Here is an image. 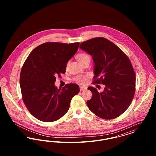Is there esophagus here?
Wrapping results in <instances>:
<instances>
[{"instance_id":"obj_1","label":"esophagus","mask_w":156,"mask_h":156,"mask_svg":"<svg viewBox=\"0 0 156 156\" xmlns=\"http://www.w3.org/2000/svg\"><path fill=\"white\" fill-rule=\"evenodd\" d=\"M87 89V87H82V86L80 87V91H84V90H85Z\"/></svg>"}]
</instances>
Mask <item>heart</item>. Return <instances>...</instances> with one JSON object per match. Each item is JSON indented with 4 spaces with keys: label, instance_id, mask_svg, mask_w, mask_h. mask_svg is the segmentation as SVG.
I'll return each mask as SVG.
<instances>
[{
    "label": "heart",
    "instance_id": "b5f03b06",
    "mask_svg": "<svg viewBox=\"0 0 156 156\" xmlns=\"http://www.w3.org/2000/svg\"><path fill=\"white\" fill-rule=\"evenodd\" d=\"M76 58L81 64L83 62L87 61H90V57L89 55L85 53H81L78 54L76 55ZM87 79H88L87 76H85V77L78 76L76 78V81L80 83H83L85 82V81L87 80Z\"/></svg>",
    "mask_w": 156,
    "mask_h": 156
}]
</instances>
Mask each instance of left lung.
I'll use <instances>...</instances> for the list:
<instances>
[{
    "mask_svg": "<svg viewBox=\"0 0 156 156\" xmlns=\"http://www.w3.org/2000/svg\"><path fill=\"white\" fill-rule=\"evenodd\" d=\"M80 48L92 57L93 83L105 86L102 92L92 87L88 88L92 94L87 102L89 110L102 119L118 117L129 108L135 94L136 75L130 59L116 45L104 37L82 42Z\"/></svg>",
    "mask_w": 156,
    "mask_h": 156,
    "instance_id": "8db88e82",
    "label": "left lung"
}]
</instances>
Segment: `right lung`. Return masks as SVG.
Listing matches in <instances>:
<instances>
[{
  "label": "right lung",
  "mask_w": 156,
  "mask_h": 156,
  "mask_svg": "<svg viewBox=\"0 0 156 156\" xmlns=\"http://www.w3.org/2000/svg\"><path fill=\"white\" fill-rule=\"evenodd\" d=\"M80 43L48 42L36 47L23 66L20 85L23 102L36 119L51 122L67 113L79 86L68 83L58 89L56 76L64 74L68 61L76 52Z\"/></svg>",
  "instance_id": "add662e5"
}]
</instances>
